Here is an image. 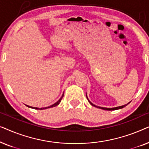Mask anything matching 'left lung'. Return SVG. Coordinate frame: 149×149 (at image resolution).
Here are the masks:
<instances>
[{"label": "left lung", "mask_w": 149, "mask_h": 149, "mask_svg": "<svg viewBox=\"0 0 149 149\" xmlns=\"http://www.w3.org/2000/svg\"><path fill=\"white\" fill-rule=\"evenodd\" d=\"M86 97H87V100H88V102L89 103L91 104V105L92 106H93V107H97V108H99V109H103V110H106V111H114V110H118V109H123V107H126V106H127L128 104H130V102L128 103V104H125V105H123V106H121V107H115V108H104V107H97V106H95V105H94L93 104V103H91L90 101L89 100V99H88V97H87V95H86Z\"/></svg>", "instance_id": "1"}]
</instances>
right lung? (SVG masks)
I'll list each match as a JSON object with an SVG mask.
<instances>
[{
    "label": "right lung",
    "instance_id": "1",
    "mask_svg": "<svg viewBox=\"0 0 149 149\" xmlns=\"http://www.w3.org/2000/svg\"><path fill=\"white\" fill-rule=\"evenodd\" d=\"M63 96H64V93H63L62 94V97H60V100H59L57 102H56L55 104H52V106H49V107H45V108H40V109H39V108H36V107H30V106H28V105H26L28 107H29V108H31V109H39V110H43V109H49V108H52V107H56L57 105H58L59 104H60V102H61V100H62V97H63Z\"/></svg>",
    "mask_w": 149,
    "mask_h": 149
}]
</instances>
